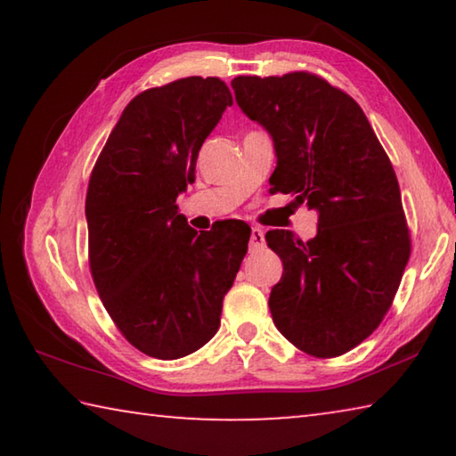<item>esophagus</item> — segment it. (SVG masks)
<instances>
[{
  "label": "esophagus",
  "instance_id": "34e87169",
  "mask_svg": "<svg viewBox=\"0 0 456 456\" xmlns=\"http://www.w3.org/2000/svg\"><path fill=\"white\" fill-rule=\"evenodd\" d=\"M265 245V235L259 227H251V237H249V249H261Z\"/></svg>",
  "mask_w": 456,
  "mask_h": 456
}]
</instances>
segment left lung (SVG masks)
Returning <instances> with one entry per match:
<instances>
[{"label": "left lung", "instance_id": "left-lung-1", "mask_svg": "<svg viewBox=\"0 0 456 456\" xmlns=\"http://www.w3.org/2000/svg\"><path fill=\"white\" fill-rule=\"evenodd\" d=\"M231 86L273 138L269 191L318 211L310 241L265 233L283 261L269 296L273 323L310 356H342L380 326L411 257L395 168L356 100L320 76H237Z\"/></svg>", "mask_w": 456, "mask_h": 456}]
</instances>
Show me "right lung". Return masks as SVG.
<instances>
[{"label": "right lung", "instance_id": "right-lung-1", "mask_svg": "<svg viewBox=\"0 0 456 456\" xmlns=\"http://www.w3.org/2000/svg\"><path fill=\"white\" fill-rule=\"evenodd\" d=\"M233 104L219 78H181L130 100L92 168L90 273L108 315L146 356H189L217 334L223 297L251 229L187 225L176 197L195 181L200 146Z\"/></svg>", "mask_w": 456, "mask_h": 456}]
</instances>
